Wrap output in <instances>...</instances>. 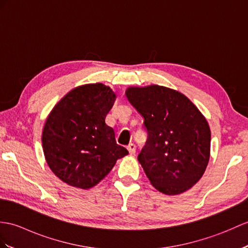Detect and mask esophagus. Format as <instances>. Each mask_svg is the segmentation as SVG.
Instances as JSON below:
<instances>
[{"instance_id": "obj_1", "label": "esophagus", "mask_w": 248, "mask_h": 248, "mask_svg": "<svg viewBox=\"0 0 248 248\" xmlns=\"http://www.w3.org/2000/svg\"><path fill=\"white\" fill-rule=\"evenodd\" d=\"M126 149H128V151L131 155H134L135 154V151H136V146L134 145V143H130V145H128V147H126Z\"/></svg>"}]
</instances>
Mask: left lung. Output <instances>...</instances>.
<instances>
[{
    "instance_id": "1",
    "label": "left lung",
    "mask_w": 248,
    "mask_h": 248,
    "mask_svg": "<svg viewBox=\"0 0 248 248\" xmlns=\"http://www.w3.org/2000/svg\"><path fill=\"white\" fill-rule=\"evenodd\" d=\"M129 102L143 118L147 141L138 160L165 194L185 192L203 176L210 156V129L199 108L165 86L129 88Z\"/></svg>"
}]
</instances>
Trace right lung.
Returning a JSON list of instances; mask_svg holds the SVG:
<instances>
[{"mask_svg": "<svg viewBox=\"0 0 248 248\" xmlns=\"http://www.w3.org/2000/svg\"><path fill=\"white\" fill-rule=\"evenodd\" d=\"M114 92L102 83L78 86L57 103L42 133L46 162L68 185L89 189L112 170L128 150L117 145L106 116Z\"/></svg>", "mask_w": 248, "mask_h": 248, "instance_id": "1", "label": "right lung"}]
</instances>
